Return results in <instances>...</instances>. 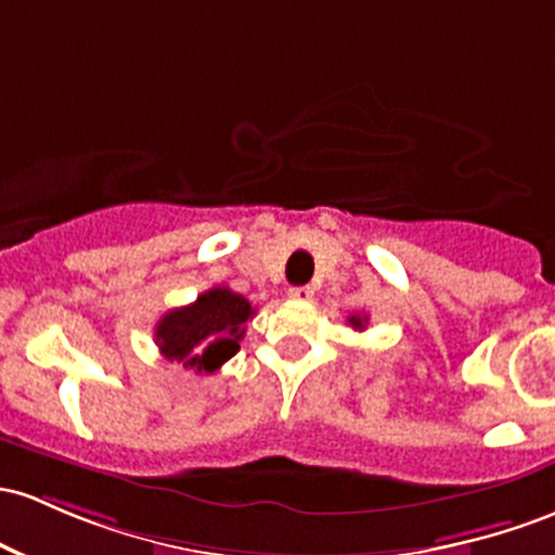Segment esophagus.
<instances>
[{
    "label": "esophagus",
    "mask_w": 555,
    "mask_h": 555,
    "mask_svg": "<svg viewBox=\"0 0 555 555\" xmlns=\"http://www.w3.org/2000/svg\"><path fill=\"white\" fill-rule=\"evenodd\" d=\"M289 297H292V300H297V302H308L310 297H313V289H310V287H292Z\"/></svg>",
    "instance_id": "34e87169"
}]
</instances>
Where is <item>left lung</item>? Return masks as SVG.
<instances>
[{
    "label": "left lung",
    "instance_id": "1",
    "mask_svg": "<svg viewBox=\"0 0 555 555\" xmlns=\"http://www.w3.org/2000/svg\"><path fill=\"white\" fill-rule=\"evenodd\" d=\"M347 324L361 332V328H366V324H369V315H358L356 313V315H350V319H347Z\"/></svg>",
    "mask_w": 555,
    "mask_h": 555
}]
</instances>
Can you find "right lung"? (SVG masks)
I'll use <instances>...</instances> for the list:
<instances>
[{
	"instance_id": "add662e5",
	"label": "right lung",
	"mask_w": 555,
	"mask_h": 555,
	"mask_svg": "<svg viewBox=\"0 0 555 555\" xmlns=\"http://www.w3.org/2000/svg\"><path fill=\"white\" fill-rule=\"evenodd\" d=\"M253 306L229 287H212L192 306L173 308L157 321L155 343L168 361L197 374H212L236 356Z\"/></svg>"
}]
</instances>
